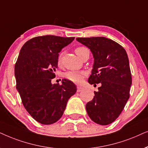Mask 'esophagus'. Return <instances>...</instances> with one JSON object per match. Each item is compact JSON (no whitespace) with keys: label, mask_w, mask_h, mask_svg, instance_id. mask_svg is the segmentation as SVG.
<instances>
[{"label":"esophagus","mask_w":148,"mask_h":148,"mask_svg":"<svg viewBox=\"0 0 148 148\" xmlns=\"http://www.w3.org/2000/svg\"><path fill=\"white\" fill-rule=\"evenodd\" d=\"M82 90V87H81V86H77V92L81 91Z\"/></svg>","instance_id":"1"}]
</instances>
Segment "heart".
Wrapping results in <instances>:
<instances>
[{
  "instance_id": "obj_1",
  "label": "heart",
  "mask_w": 148,
  "mask_h": 148,
  "mask_svg": "<svg viewBox=\"0 0 148 148\" xmlns=\"http://www.w3.org/2000/svg\"><path fill=\"white\" fill-rule=\"evenodd\" d=\"M86 50H88V49L85 47H79L75 49V52L77 54V56L80 58L81 55ZM62 55L60 54L58 58L59 64H60L61 62H62ZM85 76L86 72H83V71H69L65 75L67 79L73 82H75V83H80L82 81V80L84 79V78L85 77Z\"/></svg>"
}]
</instances>
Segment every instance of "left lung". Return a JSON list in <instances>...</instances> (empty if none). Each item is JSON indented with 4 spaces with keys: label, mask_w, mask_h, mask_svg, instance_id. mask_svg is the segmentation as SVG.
<instances>
[{
    "label": "left lung",
    "mask_w": 148,
    "mask_h": 148,
    "mask_svg": "<svg viewBox=\"0 0 148 148\" xmlns=\"http://www.w3.org/2000/svg\"><path fill=\"white\" fill-rule=\"evenodd\" d=\"M76 40L87 47L94 58L88 82L100 84L93 99L86 103V112L95 123L108 125L119 116L129 99L132 77L127 53L119 43L105 37Z\"/></svg>",
    "instance_id": "1"
}]
</instances>
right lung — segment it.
<instances>
[{
	"mask_svg": "<svg viewBox=\"0 0 148 148\" xmlns=\"http://www.w3.org/2000/svg\"><path fill=\"white\" fill-rule=\"evenodd\" d=\"M74 37L53 35L37 36L27 40L19 52L15 66L16 88L25 110L42 125L56 123L62 116L68 99L76 92L72 81L53 84L59 53Z\"/></svg>",
	"mask_w": 148,
	"mask_h": 148,
	"instance_id": "1",
	"label": "right lung"
}]
</instances>
